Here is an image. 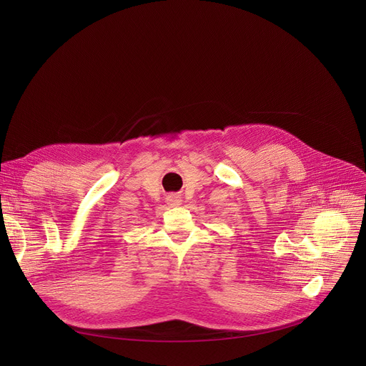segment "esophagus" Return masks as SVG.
<instances>
[{
	"label": "esophagus",
	"instance_id": "1",
	"mask_svg": "<svg viewBox=\"0 0 366 366\" xmlns=\"http://www.w3.org/2000/svg\"><path fill=\"white\" fill-rule=\"evenodd\" d=\"M166 203L169 206H179V204H182V197L177 193H170L166 196Z\"/></svg>",
	"mask_w": 366,
	"mask_h": 366
}]
</instances>
